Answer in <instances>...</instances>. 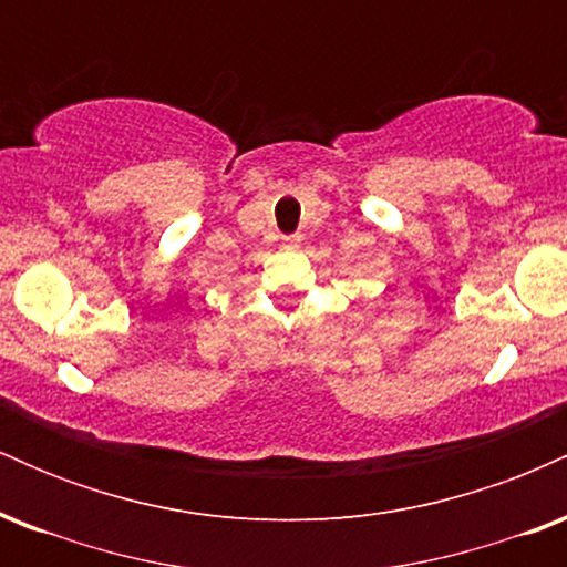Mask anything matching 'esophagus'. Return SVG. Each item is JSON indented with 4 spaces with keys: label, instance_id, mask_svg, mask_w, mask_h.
I'll list each match as a JSON object with an SVG mask.
<instances>
[{
    "label": "esophagus",
    "instance_id": "34e87169",
    "mask_svg": "<svg viewBox=\"0 0 567 567\" xmlns=\"http://www.w3.org/2000/svg\"><path fill=\"white\" fill-rule=\"evenodd\" d=\"M298 247H301V237H296V234L292 237H282V250H298Z\"/></svg>",
    "mask_w": 567,
    "mask_h": 567
}]
</instances>
